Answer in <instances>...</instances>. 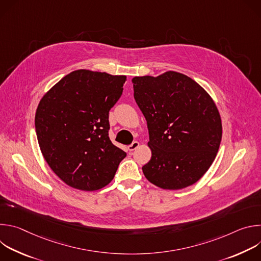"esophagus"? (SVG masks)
Instances as JSON below:
<instances>
[{"instance_id": "34e87169", "label": "esophagus", "mask_w": 261, "mask_h": 261, "mask_svg": "<svg viewBox=\"0 0 261 261\" xmlns=\"http://www.w3.org/2000/svg\"><path fill=\"white\" fill-rule=\"evenodd\" d=\"M138 146H139V142H138V141H133L132 144H130V145L128 146V150H129L130 152H132V151L136 150V148H137Z\"/></svg>"}]
</instances>
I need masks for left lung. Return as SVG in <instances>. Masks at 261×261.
Returning <instances> with one entry per match:
<instances>
[{
	"instance_id": "1",
	"label": "left lung",
	"mask_w": 261,
	"mask_h": 261,
	"mask_svg": "<svg viewBox=\"0 0 261 261\" xmlns=\"http://www.w3.org/2000/svg\"><path fill=\"white\" fill-rule=\"evenodd\" d=\"M134 99L143 114L152 158L144 176L162 189L178 190L196 182L214 162L222 124L211 96L185 74L132 80Z\"/></svg>"
}]
</instances>
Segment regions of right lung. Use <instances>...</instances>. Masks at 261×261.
Instances as JSON below:
<instances>
[{
  "instance_id": "obj_1",
  "label": "right lung",
  "mask_w": 261,
  "mask_h": 261,
  "mask_svg": "<svg viewBox=\"0 0 261 261\" xmlns=\"http://www.w3.org/2000/svg\"><path fill=\"white\" fill-rule=\"evenodd\" d=\"M126 79L81 69L41 99L35 116L37 139L49 167L70 187H105L126 157L108 136L109 110L122 96Z\"/></svg>"
}]
</instances>
